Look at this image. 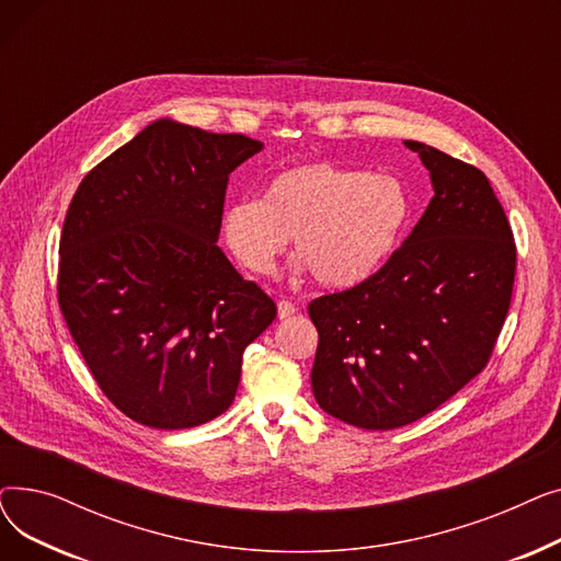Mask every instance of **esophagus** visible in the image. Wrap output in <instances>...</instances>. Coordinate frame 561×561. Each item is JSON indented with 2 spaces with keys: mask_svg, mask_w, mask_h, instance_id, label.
<instances>
[{
  "mask_svg": "<svg viewBox=\"0 0 561 561\" xmlns=\"http://www.w3.org/2000/svg\"><path fill=\"white\" fill-rule=\"evenodd\" d=\"M293 313H296V305H290L288 300H282V302L277 305V318H279V320L290 318Z\"/></svg>",
  "mask_w": 561,
  "mask_h": 561,
  "instance_id": "obj_1",
  "label": "esophagus"
}]
</instances>
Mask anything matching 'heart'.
I'll use <instances>...</instances> for the list:
<instances>
[{
    "label": "heart",
    "instance_id": "heart-1",
    "mask_svg": "<svg viewBox=\"0 0 561 561\" xmlns=\"http://www.w3.org/2000/svg\"><path fill=\"white\" fill-rule=\"evenodd\" d=\"M411 214L407 186L330 161L275 174L261 199L231 202L222 214L229 252L252 275H273L293 236L298 268L318 284L345 288L377 273L393 254Z\"/></svg>",
    "mask_w": 561,
    "mask_h": 561
}]
</instances>
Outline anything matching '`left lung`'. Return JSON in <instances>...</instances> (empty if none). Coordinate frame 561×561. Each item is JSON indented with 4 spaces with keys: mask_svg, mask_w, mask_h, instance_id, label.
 <instances>
[{
    "mask_svg": "<svg viewBox=\"0 0 561 561\" xmlns=\"http://www.w3.org/2000/svg\"><path fill=\"white\" fill-rule=\"evenodd\" d=\"M434 195L366 282L309 305L313 398L364 430L414 423L489 362L512 300L516 245L486 174L419 140Z\"/></svg>",
    "mask_w": 561,
    "mask_h": 561,
    "instance_id": "1",
    "label": "left lung"
}]
</instances>
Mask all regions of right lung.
<instances>
[{"instance_id": "right-lung-1", "label": "right lung", "mask_w": 561, "mask_h": 561, "mask_svg": "<svg viewBox=\"0 0 561 561\" xmlns=\"http://www.w3.org/2000/svg\"><path fill=\"white\" fill-rule=\"evenodd\" d=\"M263 150L170 117L83 176L64 222L58 305L104 396L154 430L233 402L245 347L277 316L216 245L229 174Z\"/></svg>"}]
</instances>
